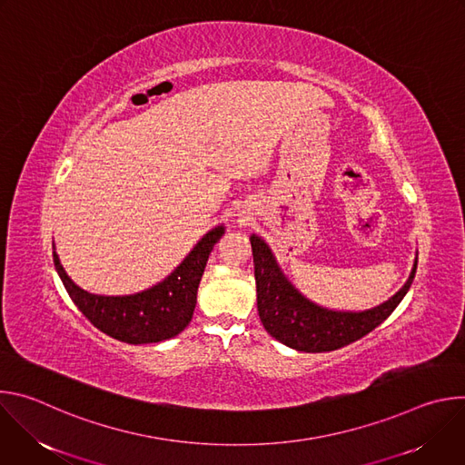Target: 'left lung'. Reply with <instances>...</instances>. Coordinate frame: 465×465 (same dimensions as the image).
I'll return each instance as SVG.
<instances>
[{
    "label": "left lung",
    "instance_id": "1",
    "mask_svg": "<svg viewBox=\"0 0 465 465\" xmlns=\"http://www.w3.org/2000/svg\"><path fill=\"white\" fill-rule=\"evenodd\" d=\"M253 274L257 287V311L267 333L282 344L305 351L322 353L344 348L381 325L409 292L418 261L405 287L382 305L364 312L327 311L303 298L282 274L278 262L257 235L250 237Z\"/></svg>",
    "mask_w": 465,
    "mask_h": 465
}]
</instances>
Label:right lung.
<instances>
[{
    "label": "right lung",
    "mask_w": 465,
    "mask_h": 465,
    "mask_svg": "<svg viewBox=\"0 0 465 465\" xmlns=\"http://www.w3.org/2000/svg\"><path fill=\"white\" fill-rule=\"evenodd\" d=\"M223 233V226L206 233L169 278L130 296L90 294L65 274L56 252H53V262L74 303L103 333L126 344H153L176 337L191 322L198 283Z\"/></svg>",
    "instance_id": "add662e5"
}]
</instances>
